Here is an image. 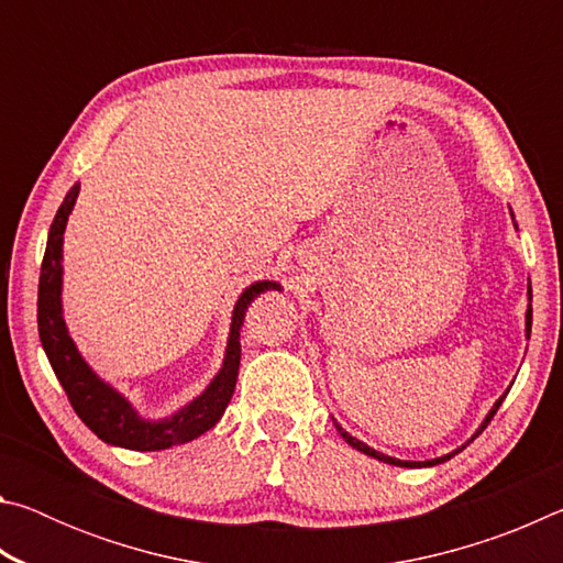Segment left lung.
Here are the masks:
<instances>
[{
    "instance_id": "8db88e82",
    "label": "left lung",
    "mask_w": 563,
    "mask_h": 563,
    "mask_svg": "<svg viewBox=\"0 0 563 563\" xmlns=\"http://www.w3.org/2000/svg\"><path fill=\"white\" fill-rule=\"evenodd\" d=\"M511 218H514V213H511ZM514 225H517V223H514ZM527 295H529V308H527V320H523V322H527V328H523V332H527V340H529V335H531V283H529V290H527ZM511 385H514V383H511ZM507 393H509V389H507ZM507 393H504V395L497 399V402L492 405V409H489V412H487V417L482 419V424L476 427V432L470 437V440H466L462 446H456V450H452L450 454L434 456V460H427V462H409V460H397V456H389V454H385V452H377V450H373V446H369V444L360 442L357 437H352L350 432L342 430V427L338 424V419H335V417H332V424H335V430L340 432L342 440H345V442L352 446V450H357V452H362V454L373 456V460H379V462H385V464H393V466H407V470H415V466H434V464H442V462H446V460H450V456H454V454H460L466 444L474 442L476 437H479V434L484 432V427H487V424L492 422V417L497 415V409H499V405L504 402V397H507Z\"/></svg>"
}]
</instances>
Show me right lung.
I'll use <instances>...</instances> for the list:
<instances>
[{
  "instance_id": "1",
  "label": "right lung",
  "mask_w": 563,
  "mask_h": 563,
  "mask_svg": "<svg viewBox=\"0 0 563 563\" xmlns=\"http://www.w3.org/2000/svg\"><path fill=\"white\" fill-rule=\"evenodd\" d=\"M81 186L74 184L64 196L59 211L46 238V251L40 275V302H36V320H40V340L49 357V365L59 379L74 412L101 442L111 446H123L133 452H158L168 446L186 444L203 432L213 430L218 419L223 417L228 402H231L238 367H241V328L245 310L261 292L283 290L280 283L258 280L238 295L231 316V332H228L223 365L206 385L201 395L178 407L168 417L151 419L133 407L131 399L119 393L93 369L76 347L64 320V231L69 216L79 198Z\"/></svg>"
}]
</instances>
